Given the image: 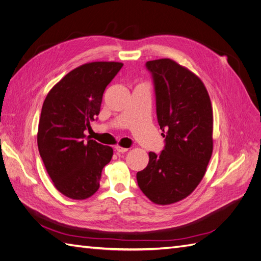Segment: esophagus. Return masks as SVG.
<instances>
[{
  "instance_id": "esophagus-1",
  "label": "esophagus",
  "mask_w": 261,
  "mask_h": 261,
  "mask_svg": "<svg viewBox=\"0 0 261 261\" xmlns=\"http://www.w3.org/2000/svg\"><path fill=\"white\" fill-rule=\"evenodd\" d=\"M114 149H115V151H116V152H118V153H124V152H126V151H127V150H128L127 148H123V147L118 146V145H117V146H115V148H114Z\"/></svg>"
}]
</instances>
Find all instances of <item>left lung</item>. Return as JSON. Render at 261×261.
Returning a JSON list of instances; mask_svg holds the SVG:
<instances>
[{
  "label": "left lung",
  "instance_id": "8db88e82",
  "mask_svg": "<svg viewBox=\"0 0 261 261\" xmlns=\"http://www.w3.org/2000/svg\"><path fill=\"white\" fill-rule=\"evenodd\" d=\"M156 118L164 148L149 152V163L137 172L148 198L170 204L187 197L200 183L212 154V108L208 91L191 70L170 59L149 61Z\"/></svg>",
  "mask_w": 261,
  "mask_h": 261
}]
</instances>
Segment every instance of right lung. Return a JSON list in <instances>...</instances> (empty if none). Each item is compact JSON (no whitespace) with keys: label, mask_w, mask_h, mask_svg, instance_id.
<instances>
[{"label":"right lung","mask_w":261,"mask_h":261,"mask_svg":"<svg viewBox=\"0 0 261 261\" xmlns=\"http://www.w3.org/2000/svg\"><path fill=\"white\" fill-rule=\"evenodd\" d=\"M117 62H92L73 69L46 96L38 127L39 153L58 191L86 199L100 187L113 149L86 138L100 113L107 86L120 72Z\"/></svg>","instance_id":"1"}]
</instances>
